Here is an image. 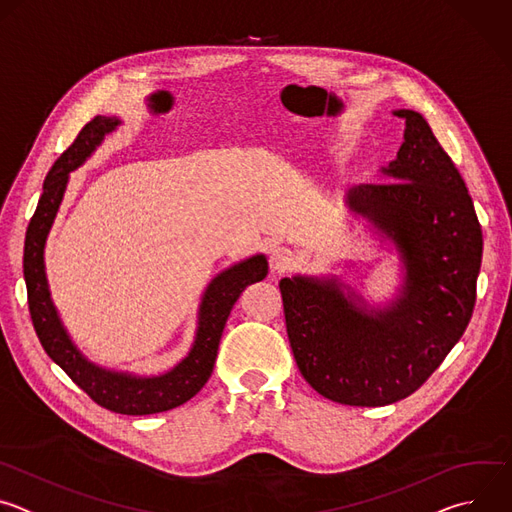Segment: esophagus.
Segmentation results:
<instances>
[{"instance_id": "esophagus-1", "label": "esophagus", "mask_w": 512, "mask_h": 512, "mask_svg": "<svg viewBox=\"0 0 512 512\" xmlns=\"http://www.w3.org/2000/svg\"><path fill=\"white\" fill-rule=\"evenodd\" d=\"M298 263V255L287 249V247H275L271 249V255H269V265H271V271L279 273V271H287Z\"/></svg>"}]
</instances>
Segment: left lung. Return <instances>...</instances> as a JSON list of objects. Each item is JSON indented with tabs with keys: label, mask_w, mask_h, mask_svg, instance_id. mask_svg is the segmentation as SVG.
<instances>
[{
	"label": "left lung",
	"mask_w": 512,
	"mask_h": 512,
	"mask_svg": "<svg viewBox=\"0 0 512 512\" xmlns=\"http://www.w3.org/2000/svg\"><path fill=\"white\" fill-rule=\"evenodd\" d=\"M393 115L405 131L397 158L379 170L387 184L352 186L346 206L395 251V294L373 302L334 273L279 281L300 373L344 405L383 407L417 391L462 338L476 302L482 229L468 188L421 113Z\"/></svg>",
	"instance_id": "left-lung-1"
}]
</instances>
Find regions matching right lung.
<instances>
[{"label":"right lung","mask_w":512,"mask_h":512,"mask_svg":"<svg viewBox=\"0 0 512 512\" xmlns=\"http://www.w3.org/2000/svg\"><path fill=\"white\" fill-rule=\"evenodd\" d=\"M123 125L119 117L97 115L89 121L75 143L54 162L42 188L38 208L32 216L24 243V279L34 330L46 354L75 381L97 405L123 415H150L174 409L192 399L208 381L218 342L227 318L251 283L265 279L269 265L263 253H255L216 273L202 291L196 312V332L188 354L160 375H137L113 371L93 362L72 342L52 302L46 277L44 251L54 218L64 200L70 172L79 170L101 148L107 135Z\"/></svg>","instance_id":"add662e5"}]
</instances>
